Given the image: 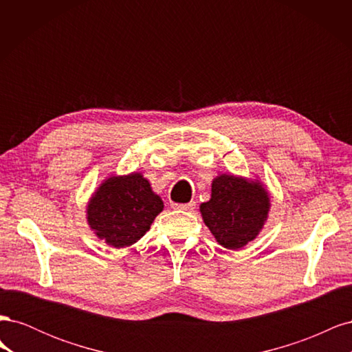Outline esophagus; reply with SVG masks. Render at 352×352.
Here are the masks:
<instances>
[{"mask_svg": "<svg viewBox=\"0 0 352 352\" xmlns=\"http://www.w3.org/2000/svg\"><path fill=\"white\" fill-rule=\"evenodd\" d=\"M195 207H197V202H195V201L186 202V204H173V208H176V210H184V211L194 210Z\"/></svg>", "mask_w": 352, "mask_h": 352, "instance_id": "34e87169", "label": "esophagus"}]
</instances>
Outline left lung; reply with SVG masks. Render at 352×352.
<instances>
[{"mask_svg":"<svg viewBox=\"0 0 352 352\" xmlns=\"http://www.w3.org/2000/svg\"><path fill=\"white\" fill-rule=\"evenodd\" d=\"M269 207V195L260 184L221 175L212 180L211 199L199 210L217 242L238 250L258 235Z\"/></svg>","mask_w":352,"mask_h":352,"instance_id":"left-lung-1","label":"left lung"}]
</instances>
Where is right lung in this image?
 I'll use <instances>...</instances> for the list:
<instances>
[{
  "label": "right lung",
  "instance_id": "1",
  "mask_svg": "<svg viewBox=\"0 0 352 352\" xmlns=\"http://www.w3.org/2000/svg\"><path fill=\"white\" fill-rule=\"evenodd\" d=\"M163 201L140 173L110 177L98 188L88 206V223L98 238L114 248L129 247L141 239Z\"/></svg>",
  "mask_w": 352,
  "mask_h": 352
}]
</instances>
